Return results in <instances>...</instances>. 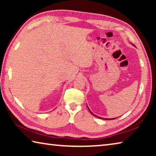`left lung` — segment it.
Returning a JSON list of instances; mask_svg holds the SVG:
<instances>
[{
    "mask_svg": "<svg viewBox=\"0 0 156 156\" xmlns=\"http://www.w3.org/2000/svg\"><path fill=\"white\" fill-rule=\"evenodd\" d=\"M87 108H88V107H87ZM88 109H89V112H90V113H91V114H92V115H94V116H96V117H98V116H96V115H94L93 113H91V112H90V110H89V108H88ZM98 118H100V119H103V118H100V117H98ZM114 119H115V118H112V119H109H109H107V118H105V119H104V120H114Z\"/></svg>",
    "mask_w": 156,
    "mask_h": 156,
    "instance_id": "1",
    "label": "left lung"
}]
</instances>
